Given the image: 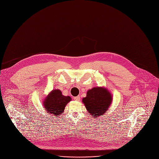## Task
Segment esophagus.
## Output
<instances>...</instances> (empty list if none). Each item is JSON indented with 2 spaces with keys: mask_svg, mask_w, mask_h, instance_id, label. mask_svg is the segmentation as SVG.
<instances>
[{
  "mask_svg": "<svg viewBox=\"0 0 159 159\" xmlns=\"http://www.w3.org/2000/svg\"><path fill=\"white\" fill-rule=\"evenodd\" d=\"M74 100H76V101H80V96H78V97H74Z\"/></svg>",
  "mask_w": 159,
  "mask_h": 159,
  "instance_id": "34e87169",
  "label": "esophagus"
}]
</instances>
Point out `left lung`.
I'll return each mask as SVG.
<instances>
[{
	"mask_svg": "<svg viewBox=\"0 0 159 159\" xmlns=\"http://www.w3.org/2000/svg\"><path fill=\"white\" fill-rule=\"evenodd\" d=\"M111 94L106 89L95 87L88 91L83 102L90 115L96 118L104 115L111 105Z\"/></svg>",
	"mask_w": 159,
	"mask_h": 159,
	"instance_id": "left-lung-1",
	"label": "left lung"
}]
</instances>
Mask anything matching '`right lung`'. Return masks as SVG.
<instances>
[{
    "instance_id": "obj_1",
    "label": "right lung",
    "mask_w": 159,
    "mask_h": 159,
    "mask_svg": "<svg viewBox=\"0 0 159 159\" xmlns=\"http://www.w3.org/2000/svg\"><path fill=\"white\" fill-rule=\"evenodd\" d=\"M70 97L63 96L59 89L52 91L44 101V107L49 113L59 116L64 111L67 103L71 101Z\"/></svg>"
}]
</instances>
